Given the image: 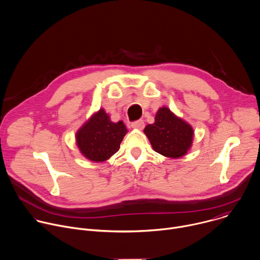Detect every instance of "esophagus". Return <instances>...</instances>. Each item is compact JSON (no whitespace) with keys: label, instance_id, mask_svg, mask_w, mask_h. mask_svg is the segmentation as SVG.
<instances>
[{"label":"esophagus","instance_id":"34e87169","mask_svg":"<svg viewBox=\"0 0 260 260\" xmlns=\"http://www.w3.org/2000/svg\"><path fill=\"white\" fill-rule=\"evenodd\" d=\"M131 126L133 127V128H137V129H143L144 127H145V122L142 120V119H140V120H137V121H134V122H132V124H131Z\"/></svg>","mask_w":260,"mask_h":260}]
</instances>
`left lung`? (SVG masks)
I'll return each instance as SVG.
<instances>
[{"mask_svg": "<svg viewBox=\"0 0 260 260\" xmlns=\"http://www.w3.org/2000/svg\"><path fill=\"white\" fill-rule=\"evenodd\" d=\"M144 133L154 151L169 158H180L186 155L192 146L194 136L192 126L176 116L167 107L159 108L155 122L148 124Z\"/></svg>", "mask_w": 260, "mask_h": 260, "instance_id": "8db88e82", "label": "left lung"}]
</instances>
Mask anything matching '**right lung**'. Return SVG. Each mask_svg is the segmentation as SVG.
<instances>
[{"label":"right lung","mask_w":260,"mask_h":260,"mask_svg":"<svg viewBox=\"0 0 260 260\" xmlns=\"http://www.w3.org/2000/svg\"><path fill=\"white\" fill-rule=\"evenodd\" d=\"M127 129L122 121L112 122L104 109H100L76 133L80 153L95 162L109 159L120 148Z\"/></svg>","instance_id":"add662e5"}]
</instances>
